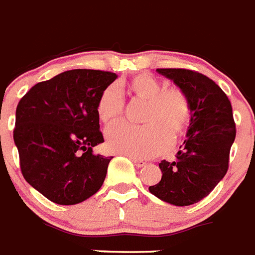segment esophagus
Listing matches in <instances>:
<instances>
[{"label": "esophagus", "instance_id": "1", "mask_svg": "<svg viewBox=\"0 0 255 255\" xmlns=\"http://www.w3.org/2000/svg\"><path fill=\"white\" fill-rule=\"evenodd\" d=\"M132 161H133V164L136 165V167H138V168L145 167V165H146V161L145 160H140V159H132Z\"/></svg>", "mask_w": 255, "mask_h": 255}]
</instances>
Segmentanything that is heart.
Segmentation results:
<instances>
[{"label": "heart", "instance_id": "obj_1", "mask_svg": "<svg viewBox=\"0 0 255 255\" xmlns=\"http://www.w3.org/2000/svg\"><path fill=\"white\" fill-rule=\"evenodd\" d=\"M122 90L133 99L143 101L141 110V127L118 125L106 133L110 149L132 158H151L164 151L169 141H176L189 126L190 103L182 90L177 87L163 88L160 82L141 73L122 85ZM123 99L114 86L101 92L96 112L101 123L110 126L121 118Z\"/></svg>", "mask_w": 255, "mask_h": 255}]
</instances>
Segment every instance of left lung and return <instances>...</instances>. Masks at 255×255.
<instances>
[{"mask_svg": "<svg viewBox=\"0 0 255 255\" xmlns=\"http://www.w3.org/2000/svg\"><path fill=\"white\" fill-rule=\"evenodd\" d=\"M173 81L189 99L190 125L176 160L159 163L161 180L149 191L176 207L204 199L229 169L230 149L235 141L232 106L212 79L187 69H156Z\"/></svg>", "mask_w": 255, "mask_h": 255, "instance_id": "left-lung-1", "label": "left lung"}]
</instances>
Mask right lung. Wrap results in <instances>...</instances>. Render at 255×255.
I'll use <instances>...</instances> for the list:
<instances>
[{
	"mask_svg": "<svg viewBox=\"0 0 255 255\" xmlns=\"http://www.w3.org/2000/svg\"><path fill=\"white\" fill-rule=\"evenodd\" d=\"M117 77L66 70L33 86L17 104L14 142L21 173L48 200L78 204L103 186L113 156L92 150L104 142L96 105Z\"/></svg>",
	"mask_w": 255,
	"mask_h": 255,
	"instance_id": "right-lung-1",
	"label": "right lung"
}]
</instances>
